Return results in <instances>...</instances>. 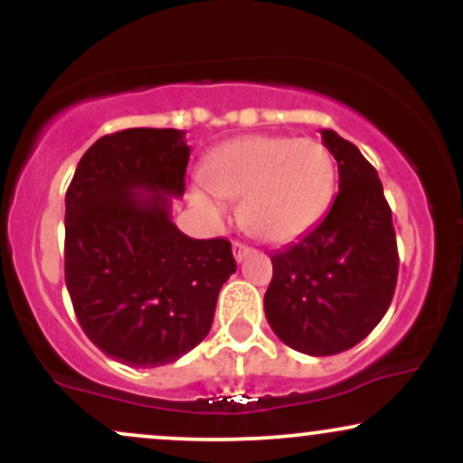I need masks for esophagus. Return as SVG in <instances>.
Listing matches in <instances>:
<instances>
[{"mask_svg":"<svg viewBox=\"0 0 463 463\" xmlns=\"http://www.w3.org/2000/svg\"><path fill=\"white\" fill-rule=\"evenodd\" d=\"M232 254H235V261H237V263H241L243 259H246V257H250V254H252V248H248L246 243H239V241H235V243H232Z\"/></svg>","mask_w":463,"mask_h":463,"instance_id":"esophagus-1","label":"esophagus"}]
</instances>
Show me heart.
<instances>
[{
    "mask_svg": "<svg viewBox=\"0 0 463 463\" xmlns=\"http://www.w3.org/2000/svg\"><path fill=\"white\" fill-rule=\"evenodd\" d=\"M189 202L213 224L226 220L222 200H241L243 226L263 241L305 235L326 213L337 183L331 150L317 139L248 135L209 152Z\"/></svg>",
    "mask_w": 463,
    "mask_h": 463,
    "instance_id": "obj_1",
    "label": "heart"
}]
</instances>
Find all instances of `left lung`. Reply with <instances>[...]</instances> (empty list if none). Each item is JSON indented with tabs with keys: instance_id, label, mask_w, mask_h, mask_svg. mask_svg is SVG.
Returning <instances> with one entry per match:
<instances>
[{
	"instance_id": "1",
	"label": "left lung",
	"mask_w": 463,
	"mask_h": 463,
	"mask_svg": "<svg viewBox=\"0 0 463 463\" xmlns=\"http://www.w3.org/2000/svg\"><path fill=\"white\" fill-rule=\"evenodd\" d=\"M339 194L320 224L272 254L265 317L280 342L326 357L353 348L381 322L396 289L398 250L379 174L354 143L322 130Z\"/></svg>"
}]
</instances>
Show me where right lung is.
Here are the masks:
<instances>
[{
	"instance_id": "right-lung-1",
	"label": "right lung",
	"mask_w": 463,
	"mask_h": 463,
	"mask_svg": "<svg viewBox=\"0 0 463 463\" xmlns=\"http://www.w3.org/2000/svg\"><path fill=\"white\" fill-rule=\"evenodd\" d=\"M191 147L184 130L128 128L80 158L65 195V280L87 337L132 368L174 364L206 337L231 241L172 222Z\"/></svg>"
}]
</instances>
